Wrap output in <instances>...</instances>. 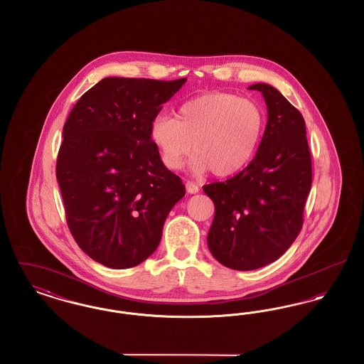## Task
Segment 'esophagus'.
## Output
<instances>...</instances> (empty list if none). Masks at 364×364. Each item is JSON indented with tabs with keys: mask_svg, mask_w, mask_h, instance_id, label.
<instances>
[{
	"mask_svg": "<svg viewBox=\"0 0 364 364\" xmlns=\"http://www.w3.org/2000/svg\"><path fill=\"white\" fill-rule=\"evenodd\" d=\"M186 188H187V193H199V187L193 183V181H187L186 183Z\"/></svg>",
	"mask_w": 364,
	"mask_h": 364,
	"instance_id": "1",
	"label": "esophagus"
}]
</instances>
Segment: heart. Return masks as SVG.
Here are the masks:
<instances>
[{
	"mask_svg": "<svg viewBox=\"0 0 364 364\" xmlns=\"http://www.w3.org/2000/svg\"><path fill=\"white\" fill-rule=\"evenodd\" d=\"M264 124V112L253 100L215 92L184 103L177 119L158 115L151 124L150 136L168 169H181L193 150V173L212 169L223 177L243 169L253 159Z\"/></svg>",
	"mask_w": 364,
	"mask_h": 364,
	"instance_id": "obj_1",
	"label": "heart"
}]
</instances>
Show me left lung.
Masks as SVG:
<instances>
[{"mask_svg":"<svg viewBox=\"0 0 364 364\" xmlns=\"http://www.w3.org/2000/svg\"><path fill=\"white\" fill-rule=\"evenodd\" d=\"M262 93L268 121L253 161L224 183L203 187L213 200L208 246L214 258L236 271L265 267L293 245L302 228L312 184L305 121L277 87Z\"/></svg>","mask_w":364,"mask_h":364,"instance_id":"obj_1","label":"left lung"}]
</instances>
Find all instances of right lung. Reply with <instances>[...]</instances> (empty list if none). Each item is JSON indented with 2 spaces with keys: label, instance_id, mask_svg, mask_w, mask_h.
Masks as SVG:
<instances>
[{
  "label": "right lung",
  "instance_id": "add662e5",
  "mask_svg": "<svg viewBox=\"0 0 364 364\" xmlns=\"http://www.w3.org/2000/svg\"><path fill=\"white\" fill-rule=\"evenodd\" d=\"M186 81L108 77L81 96L65 121L56 178L67 225L82 252L108 268L147 259L186 195L150 136L162 105Z\"/></svg>",
  "mask_w": 364,
  "mask_h": 364
}]
</instances>
